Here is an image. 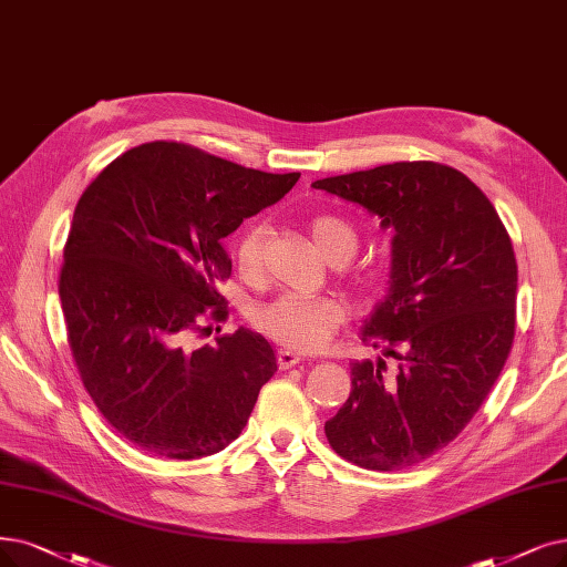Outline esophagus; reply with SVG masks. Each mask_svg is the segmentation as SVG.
I'll return each mask as SVG.
<instances>
[{"label":"esophagus","instance_id":"esophagus-1","mask_svg":"<svg viewBox=\"0 0 567 567\" xmlns=\"http://www.w3.org/2000/svg\"><path fill=\"white\" fill-rule=\"evenodd\" d=\"M300 360H302V358H300V355H296L292 351H279V353H277V365H279V370H290V368H296Z\"/></svg>","mask_w":567,"mask_h":567}]
</instances>
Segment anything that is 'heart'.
<instances>
[{
  "mask_svg": "<svg viewBox=\"0 0 567 567\" xmlns=\"http://www.w3.org/2000/svg\"><path fill=\"white\" fill-rule=\"evenodd\" d=\"M309 233L316 248L330 262L349 260L358 248V233L353 225L334 214H319L309 223ZM267 228L262 223H254L237 237L233 256L241 279L256 281L262 275ZM353 288L365 292L372 288V277L365 271H355ZM344 319V309L332 298H302V296H279L258 305L251 311V323L277 342L292 351H319L337 332Z\"/></svg>",
  "mask_w": 567,
  "mask_h": 567,
  "instance_id": "1",
  "label": "heart"
}]
</instances>
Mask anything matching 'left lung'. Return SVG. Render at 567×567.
<instances>
[{
	"instance_id": "obj_1",
	"label": "left lung",
	"mask_w": 567,
	"mask_h": 567,
	"mask_svg": "<svg viewBox=\"0 0 567 567\" xmlns=\"http://www.w3.org/2000/svg\"><path fill=\"white\" fill-rule=\"evenodd\" d=\"M313 188L395 230L391 290L362 330L383 358L351 362L353 389L326 437L358 467H412L463 433L505 368L516 326L512 239L491 199L440 163L381 165Z\"/></svg>"
}]
</instances>
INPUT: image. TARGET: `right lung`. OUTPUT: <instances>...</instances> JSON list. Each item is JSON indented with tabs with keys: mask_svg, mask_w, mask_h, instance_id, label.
Instances as JSON below:
<instances>
[{
	"mask_svg": "<svg viewBox=\"0 0 567 567\" xmlns=\"http://www.w3.org/2000/svg\"><path fill=\"white\" fill-rule=\"evenodd\" d=\"M298 178L151 142L83 190L58 281L66 342L83 389L132 444L190 461L239 437L277 372L275 351L246 328L205 347L190 337L228 319L223 239Z\"/></svg>",
	"mask_w": 567,
	"mask_h": 567,
	"instance_id": "right-lung-1",
	"label": "right lung"
}]
</instances>
